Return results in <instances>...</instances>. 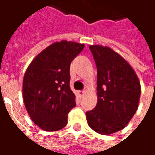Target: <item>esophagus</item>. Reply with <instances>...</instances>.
Masks as SVG:
<instances>
[{
	"mask_svg": "<svg viewBox=\"0 0 155 155\" xmlns=\"http://www.w3.org/2000/svg\"><path fill=\"white\" fill-rule=\"evenodd\" d=\"M84 93H85V92L83 91V90H82V91H78V94H79L80 96H83L84 94Z\"/></svg>",
	"mask_w": 155,
	"mask_h": 155,
	"instance_id": "1",
	"label": "esophagus"
}]
</instances>
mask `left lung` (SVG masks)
Masks as SVG:
<instances>
[{"instance_id":"8db88e82","label":"left lung","mask_w":155,"mask_h":155,"mask_svg":"<svg viewBox=\"0 0 155 155\" xmlns=\"http://www.w3.org/2000/svg\"><path fill=\"white\" fill-rule=\"evenodd\" d=\"M97 67V104L86 113L94 132L110 135L120 131L136 113L141 85L131 65L108 46L89 45Z\"/></svg>"}]
</instances>
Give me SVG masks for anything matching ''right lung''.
<instances>
[{"label": "right lung", "instance_id": "add662e5", "mask_svg": "<svg viewBox=\"0 0 155 155\" xmlns=\"http://www.w3.org/2000/svg\"><path fill=\"white\" fill-rule=\"evenodd\" d=\"M84 44L61 40L46 47L27 68L22 80V99L31 120L47 132L67 124V114L75 107L70 88V64Z\"/></svg>", "mask_w": 155, "mask_h": 155}]
</instances>
